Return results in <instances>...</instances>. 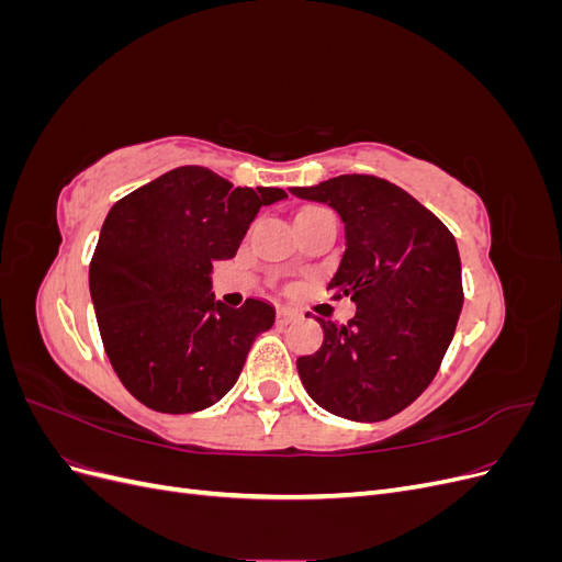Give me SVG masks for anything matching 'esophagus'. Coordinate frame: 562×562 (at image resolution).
Masks as SVG:
<instances>
[{"label": "esophagus", "mask_w": 562, "mask_h": 562, "mask_svg": "<svg viewBox=\"0 0 562 562\" xmlns=\"http://www.w3.org/2000/svg\"><path fill=\"white\" fill-rule=\"evenodd\" d=\"M297 316L300 314L295 310H291V307H279L277 310V323H279V326H288V323L295 321Z\"/></svg>", "instance_id": "1"}]
</instances>
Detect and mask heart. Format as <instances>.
Masks as SVG:
<instances>
[{"mask_svg": "<svg viewBox=\"0 0 562 562\" xmlns=\"http://www.w3.org/2000/svg\"><path fill=\"white\" fill-rule=\"evenodd\" d=\"M307 211H323V209H318V206H307V209H302L300 213H307Z\"/></svg>", "mask_w": 562, "mask_h": 562, "instance_id": "b5f03b06", "label": "heart"}]
</instances>
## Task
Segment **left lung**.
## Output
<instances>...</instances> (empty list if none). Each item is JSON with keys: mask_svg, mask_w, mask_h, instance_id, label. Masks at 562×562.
Here are the masks:
<instances>
[{"mask_svg": "<svg viewBox=\"0 0 562 562\" xmlns=\"http://www.w3.org/2000/svg\"><path fill=\"white\" fill-rule=\"evenodd\" d=\"M345 223V255L328 291L351 297L347 326L318 318L323 345L300 356L307 394L337 417L380 422L431 384L462 312L454 236L401 187L375 176H337L293 187Z\"/></svg>", "mask_w": 562, "mask_h": 562, "instance_id": "obj_1", "label": "left lung"}]
</instances>
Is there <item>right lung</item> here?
<instances>
[{"label": "right lung", "instance_id": "right-lung-1", "mask_svg": "<svg viewBox=\"0 0 562 562\" xmlns=\"http://www.w3.org/2000/svg\"><path fill=\"white\" fill-rule=\"evenodd\" d=\"M285 196L180 166L110 209L89 288L108 359L143 405L196 413L239 380L252 339L274 326V307L215 300L213 262L234 258L258 211Z\"/></svg>", "mask_w": 562, "mask_h": 562}]
</instances>
